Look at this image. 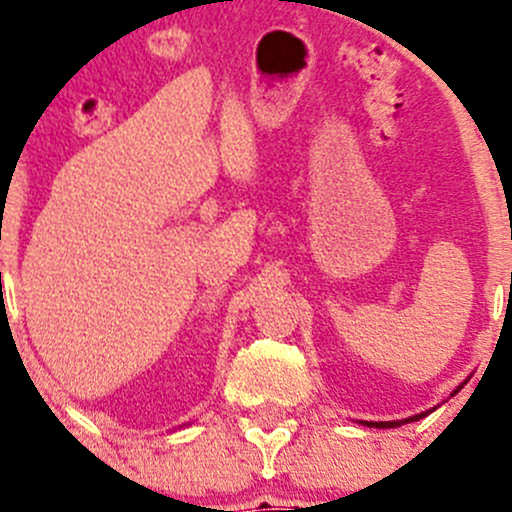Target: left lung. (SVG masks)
I'll return each mask as SVG.
<instances>
[{
  "label": "left lung",
  "instance_id": "obj_1",
  "mask_svg": "<svg viewBox=\"0 0 512 512\" xmlns=\"http://www.w3.org/2000/svg\"><path fill=\"white\" fill-rule=\"evenodd\" d=\"M463 384H466V381H463ZM463 384L458 386L456 391H453L451 396H456L458 391L463 389ZM431 411H436V409H431ZM431 411H421V414H416V416H409V418H401V421H361L364 423V426H369V428H396V426H404V423H411V421H418V418H423V416H428L431 414Z\"/></svg>",
  "mask_w": 512,
  "mask_h": 512
}]
</instances>
